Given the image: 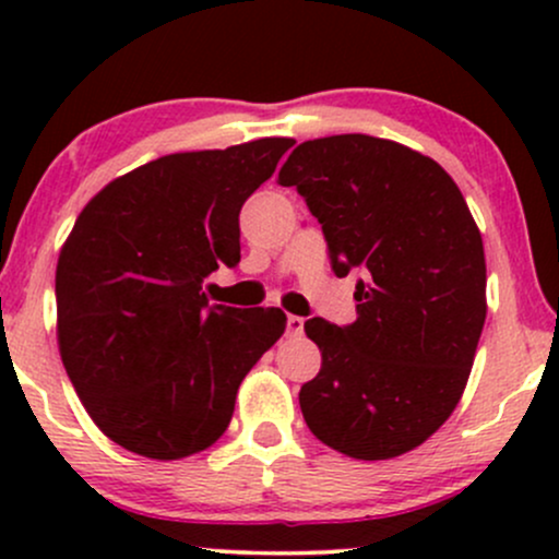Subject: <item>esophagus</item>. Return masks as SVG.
Here are the masks:
<instances>
[{
  "label": "esophagus",
  "instance_id": "1",
  "mask_svg": "<svg viewBox=\"0 0 559 559\" xmlns=\"http://www.w3.org/2000/svg\"><path fill=\"white\" fill-rule=\"evenodd\" d=\"M301 331H305V318L288 316L286 318V333H288V336H301Z\"/></svg>",
  "mask_w": 559,
  "mask_h": 559
}]
</instances>
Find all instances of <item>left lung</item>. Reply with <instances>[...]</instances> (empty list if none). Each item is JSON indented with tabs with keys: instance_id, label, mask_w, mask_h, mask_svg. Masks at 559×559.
<instances>
[{
	"instance_id": "8db88e82",
	"label": "left lung",
	"mask_w": 559,
	"mask_h": 559,
	"mask_svg": "<svg viewBox=\"0 0 559 559\" xmlns=\"http://www.w3.org/2000/svg\"><path fill=\"white\" fill-rule=\"evenodd\" d=\"M278 183L297 186L318 217L333 273H362L355 323H305L323 355L299 391L305 423L346 457H400L444 426L476 360L480 230L449 173L389 139L305 141Z\"/></svg>"
}]
</instances>
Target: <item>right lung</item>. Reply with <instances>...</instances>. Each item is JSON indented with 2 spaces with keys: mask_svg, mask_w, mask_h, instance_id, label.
Wrapping results in <instances>:
<instances>
[{
  "mask_svg": "<svg viewBox=\"0 0 559 559\" xmlns=\"http://www.w3.org/2000/svg\"><path fill=\"white\" fill-rule=\"evenodd\" d=\"M292 144L152 159L107 183L62 243V365L99 431L128 452L181 460L213 447L243 376L284 336V310L210 305L202 284L217 262L241 260V204Z\"/></svg>",
  "mask_w": 559,
  "mask_h": 559,
  "instance_id": "add662e5",
  "label": "right lung"
}]
</instances>
